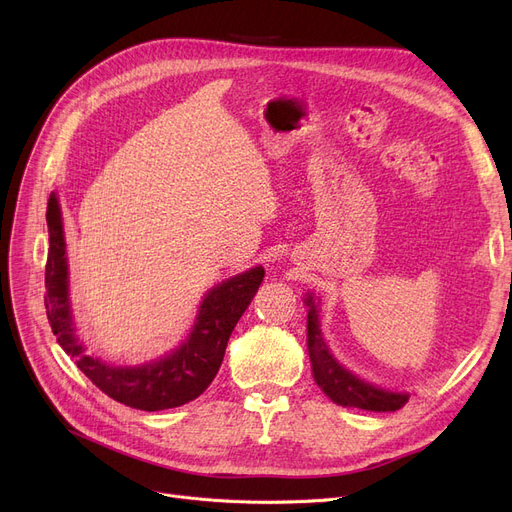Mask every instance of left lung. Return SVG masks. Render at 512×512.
<instances>
[{
  "instance_id": "left-lung-1",
  "label": "left lung",
  "mask_w": 512,
  "mask_h": 512,
  "mask_svg": "<svg viewBox=\"0 0 512 512\" xmlns=\"http://www.w3.org/2000/svg\"><path fill=\"white\" fill-rule=\"evenodd\" d=\"M307 351L313 367V378L317 386L330 396L336 405L355 407L373 413H390L407 405L409 394L390 392L378 386H371L348 369H344L330 353L328 344L321 338L319 328V305L313 301V294H307Z\"/></svg>"
}]
</instances>
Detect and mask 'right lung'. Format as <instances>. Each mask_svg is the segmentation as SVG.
Segmentation results:
<instances>
[{
	"mask_svg": "<svg viewBox=\"0 0 512 512\" xmlns=\"http://www.w3.org/2000/svg\"><path fill=\"white\" fill-rule=\"evenodd\" d=\"M49 253L45 263V309L51 332L66 355L110 398L141 411L174 409L201 396L218 373L238 319L251 305L265 270L261 265L211 288L195 326L170 355L137 367H116L87 353L78 340L68 297V261L62 211L56 195L47 201Z\"/></svg>",
	"mask_w": 512,
	"mask_h": 512,
	"instance_id": "obj_1",
	"label": "right lung"
}]
</instances>
